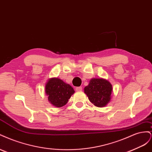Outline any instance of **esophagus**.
<instances>
[{"label": "esophagus", "mask_w": 152, "mask_h": 152, "mask_svg": "<svg viewBox=\"0 0 152 152\" xmlns=\"http://www.w3.org/2000/svg\"><path fill=\"white\" fill-rule=\"evenodd\" d=\"M75 90L77 91H80L82 90V87H77L75 88Z\"/></svg>", "instance_id": "obj_1"}]
</instances>
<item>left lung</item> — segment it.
<instances>
[{"mask_svg": "<svg viewBox=\"0 0 152 152\" xmlns=\"http://www.w3.org/2000/svg\"><path fill=\"white\" fill-rule=\"evenodd\" d=\"M112 92V84L103 79H92L89 85L84 88V93L90 102L98 107L107 104L111 99Z\"/></svg>", "mask_w": 152, "mask_h": 152, "instance_id": "8db88e82", "label": "left lung"}]
</instances>
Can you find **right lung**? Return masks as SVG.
Masks as SVG:
<instances>
[{"label": "right lung", "instance_id": "add662e5", "mask_svg": "<svg viewBox=\"0 0 152 152\" xmlns=\"http://www.w3.org/2000/svg\"><path fill=\"white\" fill-rule=\"evenodd\" d=\"M74 92L70 85L58 78H53L45 84V93L48 96L49 102L56 107L66 104Z\"/></svg>", "mask_w": 152, "mask_h": 152}]
</instances>
